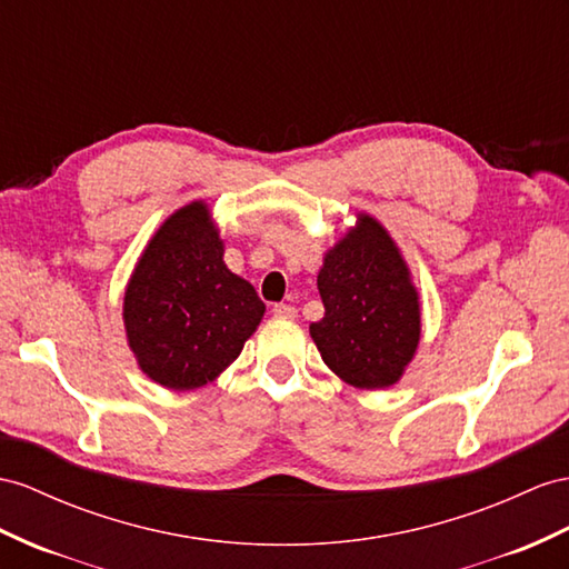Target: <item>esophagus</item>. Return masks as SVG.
Segmentation results:
<instances>
[{
    "label": "esophagus",
    "instance_id": "34e87169",
    "mask_svg": "<svg viewBox=\"0 0 569 569\" xmlns=\"http://www.w3.org/2000/svg\"><path fill=\"white\" fill-rule=\"evenodd\" d=\"M273 317H281V319H296V317H298V310L293 308V305L279 302V305H273Z\"/></svg>",
    "mask_w": 569,
    "mask_h": 569
}]
</instances>
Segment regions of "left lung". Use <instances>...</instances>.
<instances>
[{"instance_id": "1", "label": "left lung", "mask_w": 569, "mask_h": 569, "mask_svg": "<svg viewBox=\"0 0 569 569\" xmlns=\"http://www.w3.org/2000/svg\"><path fill=\"white\" fill-rule=\"evenodd\" d=\"M317 288L325 317L310 325V337L327 368L356 389L397 385L420 341V298L387 228L358 213L327 250Z\"/></svg>"}]
</instances>
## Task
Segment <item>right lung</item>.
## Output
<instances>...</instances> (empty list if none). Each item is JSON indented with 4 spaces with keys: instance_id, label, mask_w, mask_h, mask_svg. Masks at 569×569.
<instances>
[{
    "instance_id": "obj_1",
    "label": "right lung",
    "mask_w": 569,
    "mask_h": 569,
    "mask_svg": "<svg viewBox=\"0 0 569 569\" xmlns=\"http://www.w3.org/2000/svg\"><path fill=\"white\" fill-rule=\"evenodd\" d=\"M207 201L170 213L124 288L127 343L156 385L189 391L213 382L257 331L267 308L223 261Z\"/></svg>"
}]
</instances>
